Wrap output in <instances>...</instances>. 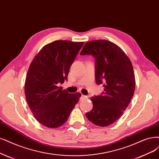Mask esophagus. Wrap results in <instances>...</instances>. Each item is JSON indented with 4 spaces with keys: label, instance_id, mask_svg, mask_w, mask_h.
<instances>
[{
    "label": "esophagus",
    "instance_id": "esophagus-1",
    "mask_svg": "<svg viewBox=\"0 0 159 159\" xmlns=\"http://www.w3.org/2000/svg\"><path fill=\"white\" fill-rule=\"evenodd\" d=\"M81 99H88V96H84V95H82L80 97Z\"/></svg>",
    "mask_w": 159,
    "mask_h": 159
}]
</instances>
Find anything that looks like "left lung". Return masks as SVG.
I'll use <instances>...</instances> for the list:
<instances>
[{
  "instance_id": "8db88e82",
  "label": "left lung",
  "mask_w": 159,
  "mask_h": 159,
  "mask_svg": "<svg viewBox=\"0 0 159 159\" xmlns=\"http://www.w3.org/2000/svg\"><path fill=\"white\" fill-rule=\"evenodd\" d=\"M80 55L96 60V82L103 94L91 98L93 108L87 119L99 126L113 124L122 115L134 96L136 80L131 61L119 46L107 40L86 43Z\"/></svg>"
}]
</instances>
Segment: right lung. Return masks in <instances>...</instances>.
<instances>
[{
    "label": "right lung",
    "instance_id": "1",
    "mask_svg": "<svg viewBox=\"0 0 159 159\" xmlns=\"http://www.w3.org/2000/svg\"><path fill=\"white\" fill-rule=\"evenodd\" d=\"M83 42L56 40L43 46L29 67L25 82L27 104L43 126L56 128L66 122L80 93H69L57 84L67 80L70 67Z\"/></svg>",
    "mask_w": 159,
    "mask_h": 159
}]
</instances>
